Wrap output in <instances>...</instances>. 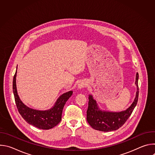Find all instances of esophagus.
<instances>
[{"mask_svg":"<svg viewBox=\"0 0 155 155\" xmlns=\"http://www.w3.org/2000/svg\"><path fill=\"white\" fill-rule=\"evenodd\" d=\"M86 85V83L84 81H81L80 82H79V83L78 84V88L79 90H81V89H83V88H84Z\"/></svg>","mask_w":155,"mask_h":155,"instance_id":"esophagus-1","label":"esophagus"}]
</instances>
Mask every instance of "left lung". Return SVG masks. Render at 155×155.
<instances>
[{
	"instance_id": "left-lung-1",
	"label": "left lung",
	"mask_w": 155,
	"mask_h": 155,
	"mask_svg": "<svg viewBox=\"0 0 155 155\" xmlns=\"http://www.w3.org/2000/svg\"><path fill=\"white\" fill-rule=\"evenodd\" d=\"M138 80L139 74L137 72L135 81L137 91L135 99L126 110L121 112H109L100 109L93 96L91 94L89 95L86 120L93 129L103 132H110L117 130L125 123L133 112L137 103L139 97Z\"/></svg>"
}]
</instances>
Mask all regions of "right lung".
Returning a JSON list of instances; mask_svg holds the SVG:
<instances>
[{"label": "right lung", "instance_id": "right-lung-1", "mask_svg": "<svg viewBox=\"0 0 155 155\" xmlns=\"http://www.w3.org/2000/svg\"><path fill=\"white\" fill-rule=\"evenodd\" d=\"M16 74L17 71L13 77V91L17 108L21 117L29 124L41 129H50L58 124L61 120L64 105L72 95L73 91L66 92L60 96L50 109L46 110L33 109L22 102L18 94L16 84Z\"/></svg>", "mask_w": 155, "mask_h": 155}]
</instances>
